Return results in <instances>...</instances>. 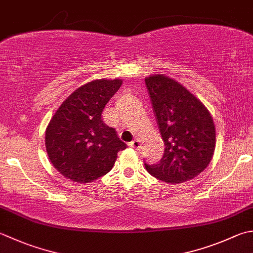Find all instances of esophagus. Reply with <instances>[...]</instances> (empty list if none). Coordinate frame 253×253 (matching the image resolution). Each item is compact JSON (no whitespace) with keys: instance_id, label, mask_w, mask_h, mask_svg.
Masks as SVG:
<instances>
[{"instance_id":"34e87169","label":"esophagus","mask_w":253,"mask_h":253,"mask_svg":"<svg viewBox=\"0 0 253 253\" xmlns=\"http://www.w3.org/2000/svg\"><path fill=\"white\" fill-rule=\"evenodd\" d=\"M129 146L131 147V148H133V149H136V150H138L140 148V141L138 140V139H135L133 141H131L130 143H129Z\"/></svg>"}]
</instances>
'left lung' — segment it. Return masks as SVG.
Masks as SVG:
<instances>
[{"label":"left lung","mask_w":253,"mask_h":253,"mask_svg":"<svg viewBox=\"0 0 253 253\" xmlns=\"http://www.w3.org/2000/svg\"><path fill=\"white\" fill-rule=\"evenodd\" d=\"M146 85L159 125L165 155L145 165L158 180L177 184L194 179L214 156L216 129L210 111L185 86L165 74H151Z\"/></svg>","instance_id":"8db88e82"}]
</instances>
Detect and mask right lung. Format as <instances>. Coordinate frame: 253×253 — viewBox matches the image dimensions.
<instances>
[{
  "label": "right lung",
  "instance_id": "add662e5",
  "mask_svg": "<svg viewBox=\"0 0 253 253\" xmlns=\"http://www.w3.org/2000/svg\"><path fill=\"white\" fill-rule=\"evenodd\" d=\"M122 79H96L72 92L46 128V150L51 165L64 177L90 183L112 170L117 153L127 145L102 120L107 102Z\"/></svg>",
  "mask_w": 253,
  "mask_h": 253
}]
</instances>
